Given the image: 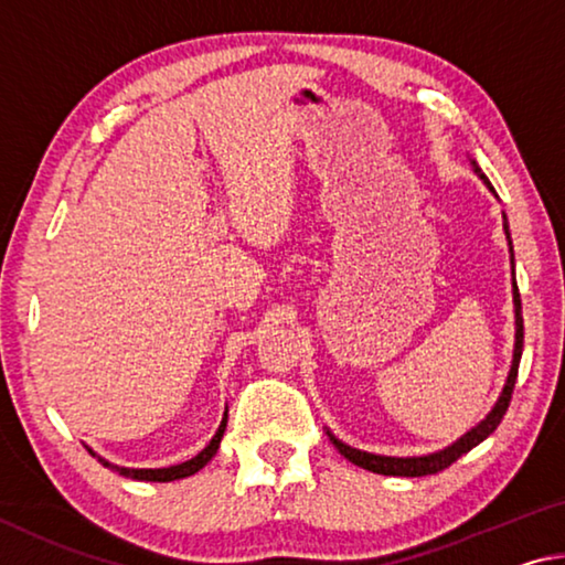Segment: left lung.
<instances>
[{
  "label": "left lung",
  "mask_w": 565,
  "mask_h": 565,
  "mask_svg": "<svg viewBox=\"0 0 565 565\" xmlns=\"http://www.w3.org/2000/svg\"><path fill=\"white\" fill-rule=\"evenodd\" d=\"M476 174L481 177L486 184H489V189H493L491 181L486 179V174L478 167H476ZM503 226H505V238H509V244H511L509 224H503ZM511 254H513V246H511ZM513 306H515V349H513L511 374H509V379H505L503 394L499 396V401H495L493 411L481 420V424H478L476 428H471V431H468L466 436L458 438L454 446L444 448V451L431 454V456H418V458H391V456H374V454H366V451H356V448L341 444L339 438H333L329 434L333 446L339 448V454L347 456L351 463L366 468V471H374V473H381V476H408V478H416V476H431V473L444 471V468H448L454 461H458V458H461L463 454L471 451L473 446L486 441V438H489L495 431V428H499V424H501L503 416H505V411H509L511 396H513V386H515V376H519L521 353H523V313H521V294H519V286H515V279H513Z\"/></svg>",
  "instance_id": "obj_1"
}]
</instances>
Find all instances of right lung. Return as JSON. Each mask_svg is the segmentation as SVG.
<instances>
[{
    "label": "right lung",
    "mask_w": 565,
    "mask_h": 565,
    "mask_svg": "<svg viewBox=\"0 0 565 565\" xmlns=\"http://www.w3.org/2000/svg\"><path fill=\"white\" fill-rule=\"evenodd\" d=\"M224 428H226V414L222 418V426H218V431L214 434L212 441L206 444V448L202 454H196L191 461L186 463H179V466H169V468H119V466H111L99 458V461L111 468V471H117L119 476H127V478H137V481H157V483H167V481H177V478H186L191 473H196L199 468H204L209 461H212V456L218 451V444H222V436H224Z\"/></svg>",
    "instance_id": "add662e5"
}]
</instances>
